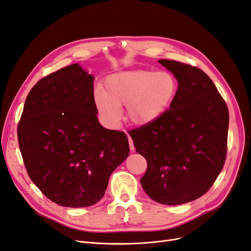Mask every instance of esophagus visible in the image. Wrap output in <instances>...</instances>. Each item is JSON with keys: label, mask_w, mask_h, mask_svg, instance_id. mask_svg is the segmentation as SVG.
I'll list each match as a JSON object with an SVG mask.
<instances>
[{"label": "esophagus", "mask_w": 251, "mask_h": 251, "mask_svg": "<svg viewBox=\"0 0 251 251\" xmlns=\"http://www.w3.org/2000/svg\"><path fill=\"white\" fill-rule=\"evenodd\" d=\"M128 141H129V147H130V150H131V151H134V144H133V140H132V138L128 136Z\"/></svg>", "instance_id": "1"}]
</instances>
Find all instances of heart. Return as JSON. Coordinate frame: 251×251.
I'll return each instance as SVG.
<instances>
[{"label": "heart", "mask_w": 251, "mask_h": 251, "mask_svg": "<svg viewBox=\"0 0 251 251\" xmlns=\"http://www.w3.org/2000/svg\"><path fill=\"white\" fill-rule=\"evenodd\" d=\"M177 91V79L168 71H125L105 79L104 91H96V102L110 124L119 122L121 107L126 104L127 120L135 126H148L170 108Z\"/></svg>", "instance_id": "1"}]
</instances>
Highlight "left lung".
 <instances>
[{"label": "left lung", "mask_w": 251, "mask_h": 251, "mask_svg": "<svg viewBox=\"0 0 251 251\" xmlns=\"http://www.w3.org/2000/svg\"><path fill=\"white\" fill-rule=\"evenodd\" d=\"M159 63L176 77L177 95L159 120L129 134L148 162L140 178L143 190L156 202L177 205L200 199L221 173L229 111L202 70L173 60Z\"/></svg>", "instance_id": "obj_1"}]
</instances>
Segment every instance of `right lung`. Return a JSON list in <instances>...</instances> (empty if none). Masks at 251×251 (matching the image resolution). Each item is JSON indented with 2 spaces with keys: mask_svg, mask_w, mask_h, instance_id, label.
Returning a JSON list of instances; mask_svg holds the SVG:
<instances>
[{
  "mask_svg": "<svg viewBox=\"0 0 251 251\" xmlns=\"http://www.w3.org/2000/svg\"><path fill=\"white\" fill-rule=\"evenodd\" d=\"M94 79L78 64L45 76L29 91L18 123L29 178L62 206L100 201L111 174L129 154L126 134L98 120Z\"/></svg>",
  "mask_w": 251,
  "mask_h": 251,
  "instance_id": "right-lung-1",
  "label": "right lung"
}]
</instances>
